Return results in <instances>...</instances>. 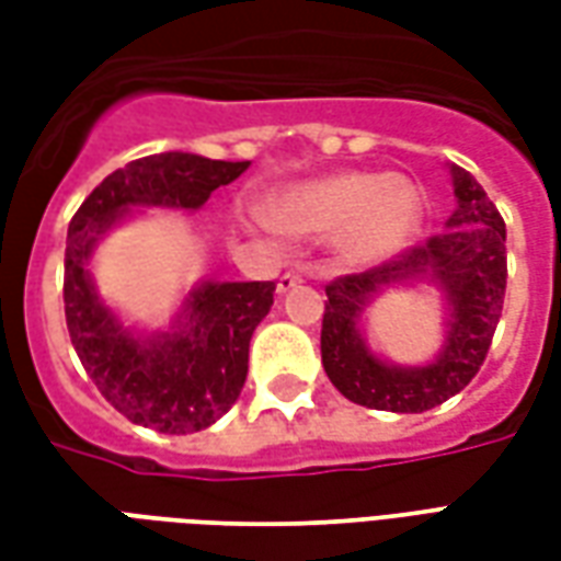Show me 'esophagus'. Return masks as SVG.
<instances>
[{
  "label": "esophagus",
  "mask_w": 561,
  "mask_h": 561,
  "mask_svg": "<svg viewBox=\"0 0 561 561\" xmlns=\"http://www.w3.org/2000/svg\"><path fill=\"white\" fill-rule=\"evenodd\" d=\"M300 282H304V279H300V273H282L279 282H276V291H279V294L294 291V288H297Z\"/></svg>",
  "instance_id": "1"
}]
</instances>
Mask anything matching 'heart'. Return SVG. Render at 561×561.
Wrapping results in <instances>:
<instances>
[{
  "label": "heart",
  "mask_w": 561,
  "mask_h": 561,
  "mask_svg": "<svg viewBox=\"0 0 561 561\" xmlns=\"http://www.w3.org/2000/svg\"><path fill=\"white\" fill-rule=\"evenodd\" d=\"M423 219L421 188L409 176L342 171L291 188L276 204V219L255 213L267 231L333 237L348 267H376L412 240Z\"/></svg>",
  "instance_id": "heart-1"
}]
</instances>
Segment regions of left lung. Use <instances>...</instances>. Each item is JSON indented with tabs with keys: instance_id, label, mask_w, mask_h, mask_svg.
<instances>
[{
	"instance_id": "1",
	"label": "left lung",
	"mask_w": 561,
	"mask_h": 561,
	"mask_svg": "<svg viewBox=\"0 0 561 561\" xmlns=\"http://www.w3.org/2000/svg\"><path fill=\"white\" fill-rule=\"evenodd\" d=\"M457 209L445 231L397 261L328 285L321 321V364L345 400L378 412H430L469 385L490 352L505 304V221L481 183L447 168ZM430 280L446 300V336L433 362L417 367L378 358L363 333V312L390 287Z\"/></svg>"
}]
</instances>
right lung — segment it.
Wrapping results in <instances>:
<instances>
[{
    "label": "right lung",
    "instance_id": "obj_1",
    "mask_svg": "<svg viewBox=\"0 0 561 561\" xmlns=\"http://www.w3.org/2000/svg\"><path fill=\"white\" fill-rule=\"evenodd\" d=\"M249 161L159 152L128 161L92 188L68 225L66 324L87 376L131 423L159 433H201L231 409L249 373V340L273 306L276 282L201 279L171 328L126 324L92 279L95 245L135 209L195 213Z\"/></svg>",
    "mask_w": 561,
    "mask_h": 561
}]
</instances>
